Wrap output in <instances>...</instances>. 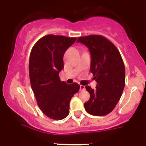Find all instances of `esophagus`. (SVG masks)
I'll return each mask as SVG.
<instances>
[{"mask_svg": "<svg viewBox=\"0 0 146 146\" xmlns=\"http://www.w3.org/2000/svg\"><path fill=\"white\" fill-rule=\"evenodd\" d=\"M80 91H84V90H86V87H85L84 86L80 85Z\"/></svg>", "mask_w": 146, "mask_h": 146, "instance_id": "obj_1", "label": "esophagus"}]
</instances>
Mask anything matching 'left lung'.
<instances>
[{"instance_id":"8db88e82","label":"left lung","mask_w":146,"mask_h":146,"mask_svg":"<svg viewBox=\"0 0 146 146\" xmlns=\"http://www.w3.org/2000/svg\"><path fill=\"white\" fill-rule=\"evenodd\" d=\"M77 42L87 46L91 55L90 71L97 82L96 88L86 86L90 99L84 104L89 114L103 116L116 106L125 86V66L117 47L100 35L79 37Z\"/></svg>"}]
</instances>
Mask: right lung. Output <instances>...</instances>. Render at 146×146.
<instances>
[{"label": "right lung", "mask_w": 146, "mask_h": 146, "mask_svg": "<svg viewBox=\"0 0 146 146\" xmlns=\"http://www.w3.org/2000/svg\"><path fill=\"white\" fill-rule=\"evenodd\" d=\"M76 39L47 35L37 41L30 55V81L37 104L46 116L56 121L69 115L71 99L80 89L79 84H66L59 77L64 53Z\"/></svg>", "instance_id": "1"}]
</instances>
